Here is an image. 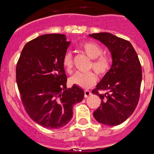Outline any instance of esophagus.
<instances>
[{"label":"esophagus","mask_w":154,"mask_h":154,"mask_svg":"<svg viewBox=\"0 0 154 154\" xmlns=\"http://www.w3.org/2000/svg\"><path fill=\"white\" fill-rule=\"evenodd\" d=\"M84 93H85V98L88 97V96H90L91 95V92L89 91H85V92Z\"/></svg>","instance_id":"obj_1"}]
</instances>
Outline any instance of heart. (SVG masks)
Segmentation results:
<instances>
[{
  "instance_id": "1",
  "label": "heart",
  "mask_w": 154,
  "mask_h": 154,
  "mask_svg": "<svg viewBox=\"0 0 154 154\" xmlns=\"http://www.w3.org/2000/svg\"><path fill=\"white\" fill-rule=\"evenodd\" d=\"M81 49L88 58L92 59L90 69L96 72L100 77H104L108 73L111 68L110 60L106 56L101 55L102 53V47L98 44L93 42H85L81 45ZM62 64L66 72L71 74L73 69V58L70 52L64 55ZM96 75L94 72L88 73H76L69 80L71 84L77 85L84 89H88L96 84Z\"/></svg>"
}]
</instances>
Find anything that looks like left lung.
<instances>
[{"label": "left lung", "instance_id": "8db88e82", "mask_svg": "<svg viewBox=\"0 0 154 154\" xmlns=\"http://www.w3.org/2000/svg\"><path fill=\"white\" fill-rule=\"evenodd\" d=\"M89 36L99 40L112 54V64L108 73L96 85L92 93L102 99L94 117L106 126H117L132 114L140 99L142 68L131 44L109 33ZM99 90L106 93L100 94Z\"/></svg>", "mask_w": 154, "mask_h": 154}]
</instances>
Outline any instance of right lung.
<instances>
[{
	"mask_svg": "<svg viewBox=\"0 0 154 154\" xmlns=\"http://www.w3.org/2000/svg\"><path fill=\"white\" fill-rule=\"evenodd\" d=\"M69 45L63 34L42 35L25 45L17 63V83L25 110L48 129L66 126L72 118L74 104L84 98L78 86L66 89L62 60Z\"/></svg>",
	"mask_w": 154,
	"mask_h": 154,
	"instance_id": "1",
	"label": "right lung"
}]
</instances>
